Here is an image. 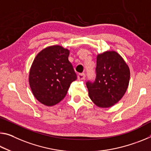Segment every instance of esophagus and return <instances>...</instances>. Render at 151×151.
Returning <instances> with one entry per match:
<instances>
[{
  "instance_id": "1",
  "label": "esophagus",
  "mask_w": 151,
  "mask_h": 151,
  "mask_svg": "<svg viewBox=\"0 0 151 151\" xmlns=\"http://www.w3.org/2000/svg\"><path fill=\"white\" fill-rule=\"evenodd\" d=\"M85 77V73H80L78 74V76H77V78L78 80H83L84 79Z\"/></svg>"
}]
</instances>
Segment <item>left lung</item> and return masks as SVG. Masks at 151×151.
<instances>
[{
  "label": "left lung",
  "instance_id": "left-lung-1",
  "mask_svg": "<svg viewBox=\"0 0 151 151\" xmlns=\"http://www.w3.org/2000/svg\"><path fill=\"white\" fill-rule=\"evenodd\" d=\"M96 77L86 85L88 96L99 107H109L118 103L125 94L130 81V69L120 55L115 51L98 54Z\"/></svg>",
  "mask_w": 151,
  "mask_h": 151
}]
</instances>
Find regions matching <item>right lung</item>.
Instances as JSON below:
<instances>
[{
	"label": "right lung",
	"instance_id": "1",
	"mask_svg": "<svg viewBox=\"0 0 151 151\" xmlns=\"http://www.w3.org/2000/svg\"><path fill=\"white\" fill-rule=\"evenodd\" d=\"M69 54L63 46L52 45L40 52L33 62L29 83L34 97L45 106H53L62 101L77 78Z\"/></svg>",
	"mask_w": 151,
	"mask_h": 151
}]
</instances>
